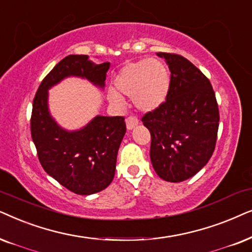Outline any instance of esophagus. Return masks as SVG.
I'll use <instances>...</instances> for the list:
<instances>
[{
  "label": "esophagus",
  "mask_w": 252,
  "mask_h": 252,
  "mask_svg": "<svg viewBox=\"0 0 252 252\" xmlns=\"http://www.w3.org/2000/svg\"><path fill=\"white\" fill-rule=\"evenodd\" d=\"M126 128H128L129 130H131L135 128L137 124H138V119H137L136 116H128L126 117Z\"/></svg>",
  "instance_id": "1"
}]
</instances>
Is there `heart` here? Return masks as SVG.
Masks as SVG:
<instances>
[{
    "instance_id": "1",
    "label": "heart",
    "mask_w": 252,
    "mask_h": 252,
    "mask_svg": "<svg viewBox=\"0 0 252 252\" xmlns=\"http://www.w3.org/2000/svg\"><path fill=\"white\" fill-rule=\"evenodd\" d=\"M170 75L165 63L157 59L129 62L114 78L115 91L109 92L110 101L122 105L121 95L132 98L140 110H153L165 101L169 90Z\"/></svg>"
}]
</instances>
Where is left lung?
Segmentation results:
<instances>
[{"instance_id": "left-lung-1", "label": "left lung", "mask_w": 252, "mask_h": 252, "mask_svg": "<svg viewBox=\"0 0 252 252\" xmlns=\"http://www.w3.org/2000/svg\"><path fill=\"white\" fill-rule=\"evenodd\" d=\"M170 70L166 100L143 115L151 133L150 158L161 179L182 182L209 162L216 149L219 107L210 80L179 54L158 53Z\"/></svg>"}]
</instances>
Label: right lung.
<instances>
[{"label": "right lung", "instance_id": "1", "mask_svg": "<svg viewBox=\"0 0 252 252\" xmlns=\"http://www.w3.org/2000/svg\"><path fill=\"white\" fill-rule=\"evenodd\" d=\"M109 62L94 64L87 55H69L42 79L33 99L31 136L45 172L77 194L106 189L115 175L116 158L126 126L124 116H96L85 128L68 132L47 108V90L64 77L79 76L105 85Z\"/></svg>", "mask_w": 252, "mask_h": 252}]
</instances>
